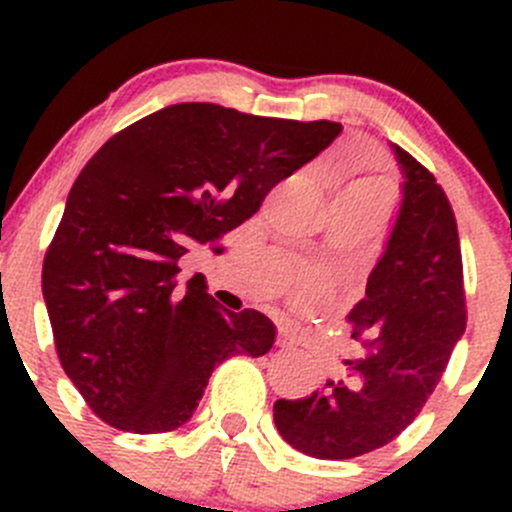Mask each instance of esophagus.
Wrapping results in <instances>:
<instances>
[{"label":"esophagus","mask_w":512,"mask_h":512,"mask_svg":"<svg viewBox=\"0 0 512 512\" xmlns=\"http://www.w3.org/2000/svg\"><path fill=\"white\" fill-rule=\"evenodd\" d=\"M299 342V337H297V332H294V329H289V327H280V332H277V347H294V344Z\"/></svg>","instance_id":"esophagus-1"}]
</instances>
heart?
<instances>
[{"instance_id":"b5f03b06","label":"heart","mask_w":512,"mask_h":512,"mask_svg":"<svg viewBox=\"0 0 512 512\" xmlns=\"http://www.w3.org/2000/svg\"><path fill=\"white\" fill-rule=\"evenodd\" d=\"M342 193L361 195V198L376 200V203L386 205L391 198V183L386 175L381 173H364V175H352V178L344 183ZM319 292V287H312V294Z\"/></svg>"}]
</instances>
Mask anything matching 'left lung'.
I'll list each match as a JSON object with an SVG mask.
<instances>
[{"label":"left lung","mask_w":512,"mask_h":512,"mask_svg":"<svg viewBox=\"0 0 512 512\" xmlns=\"http://www.w3.org/2000/svg\"><path fill=\"white\" fill-rule=\"evenodd\" d=\"M401 205L386 247L349 312L354 356L322 389L275 401V423L292 448L342 461L394 441L436 389L466 332V292L458 227L441 185L391 143Z\"/></svg>","instance_id":"8db88e82"}]
</instances>
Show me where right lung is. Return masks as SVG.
<instances>
[{
  "label": "right lung",
  "mask_w": 512,
  "mask_h": 512,
  "mask_svg": "<svg viewBox=\"0 0 512 512\" xmlns=\"http://www.w3.org/2000/svg\"><path fill=\"white\" fill-rule=\"evenodd\" d=\"M342 133L218 103H175L103 143L66 200L41 272L66 376L113 428L163 433L198 409L210 374L262 356L275 324L220 307L200 277L180 285L193 242H218Z\"/></svg>",
  "instance_id": "add662e5"
}]
</instances>
